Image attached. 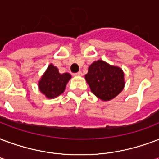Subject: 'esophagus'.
<instances>
[{
  "label": "esophagus",
  "mask_w": 159,
  "mask_h": 159,
  "mask_svg": "<svg viewBox=\"0 0 159 159\" xmlns=\"http://www.w3.org/2000/svg\"><path fill=\"white\" fill-rule=\"evenodd\" d=\"M74 76H77V77H79V76H82V71H78L77 73H75Z\"/></svg>",
  "instance_id": "34e87169"
}]
</instances>
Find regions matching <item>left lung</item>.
I'll return each instance as SVG.
<instances>
[{
  "label": "left lung",
  "instance_id": "left-lung-1",
  "mask_svg": "<svg viewBox=\"0 0 159 159\" xmlns=\"http://www.w3.org/2000/svg\"><path fill=\"white\" fill-rule=\"evenodd\" d=\"M85 79L92 93L102 101L115 98L125 87L123 69L102 60L95 61L91 64Z\"/></svg>",
  "mask_w": 159,
  "mask_h": 159
}]
</instances>
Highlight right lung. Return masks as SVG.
I'll return each mask as SVG.
<instances>
[{"mask_svg": "<svg viewBox=\"0 0 159 159\" xmlns=\"http://www.w3.org/2000/svg\"><path fill=\"white\" fill-rule=\"evenodd\" d=\"M71 78L70 73L61 74L57 67L51 63L38 81V88L47 98H55L64 93Z\"/></svg>", "mask_w": 159, "mask_h": 159, "instance_id": "1", "label": "right lung"}]
</instances>
